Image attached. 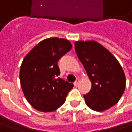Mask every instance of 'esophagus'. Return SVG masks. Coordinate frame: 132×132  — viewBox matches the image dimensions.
I'll use <instances>...</instances> for the list:
<instances>
[{
    "instance_id": "1",
    "label": "esophagus",
    "mask_w": 132,
    "mask_h": 132,
    "mask_svg": "<svg viewBox=\"0 0 132 132\" xmlns=\"http://www.w3.org/2000/svg\"><path fill=\"white\" fill-rule=\"evenodd\" d=\"M79 82H80L79 78H77L76 80V81L74 82V84H75V86H78V84H79Z\"/></svg>"
}]
</instances>
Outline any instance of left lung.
<instances>
[{
  "mask_svg": "<svg viewBox=\"0 0 132 132\" xmlns=\"http://www.w3.org/2000/svg\"><path fill=\"white\" fill-rule=\"evenodd\" d=\"M77 56L92 82V89L85 94L86 104L101 112L120 100L126 87V77L118 61L110 52L94 40L76 41Z\"/></svg>",
  "mask_w": 132,
  "mask_h": 132,
  "instance_id": "obj_1",
  "label": "left lung"
}]
</instances>
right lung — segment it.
Returning a JSON list of instances; mask_svg holds the SVG:
<instances>
[{"label":"right lung","instance_id":"obj_1","mask_svg":"<svg viewBox=\"0 0 132 132\" xmlns=\"http://www.w3.org/2000/svg\"><path fill=\"white\" fill-rule=\"evenodd\" d=\"M71 48L68 40L50 38L38 43L24 58L20 84L26 100L35 109L52 112L64 104L73 84L57 78V62Z\"/></svg>","mask_w":132,"mask_h":132}]
</instances>
